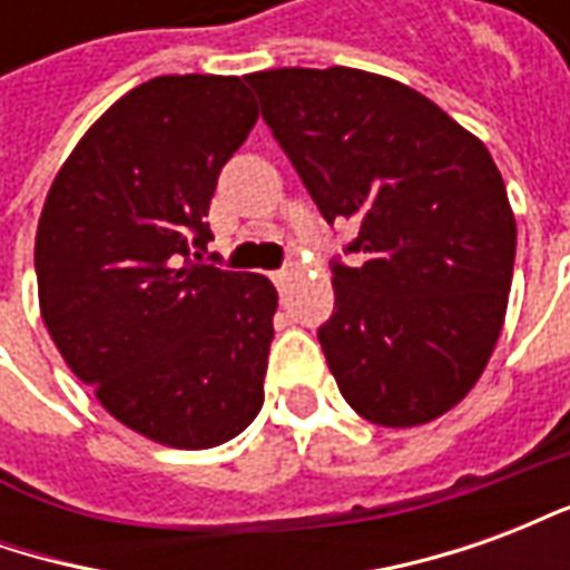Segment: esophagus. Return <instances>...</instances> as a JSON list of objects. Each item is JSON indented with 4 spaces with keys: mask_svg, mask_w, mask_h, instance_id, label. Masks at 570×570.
<instances>
[{
    "mask_svg": "<svg viewBox=\"0 0 570 570\" xmlns=\"http://www.w3.org/2000/svg\"><path fill=\"white\" fill-rule=\"evenodd\" d=\"M293 274H296V268H293V265H284V268H281V272L274 274V277H277V281H281V284H284V281H289V277H293Z\"/></svg>",
    "mask_w": 570,
    "mask_h": 570,
    "instance_id": "1",
    "label": "esophagus"
}]
</instances>
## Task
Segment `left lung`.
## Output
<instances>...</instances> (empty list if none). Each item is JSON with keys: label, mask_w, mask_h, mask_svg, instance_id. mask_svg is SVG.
<instances>
[{"label": "left lung", "mask_w": 570, "mask_h": 570, "mask_svg": "<svg viewBox=\"0 0 570 570\" xmlns=\"http://www.w3.org/2000/svg\"><path fill=\"white\" fill-rule=\"evenodd\" d=\"M262 118L321 207L354 223L317 330L347 406L415 428L458 406L501 335L515 219L489 149L424 94L363 69L247 76Z\"/></svg>", "instance_id": "obj_1"}]
</instances>
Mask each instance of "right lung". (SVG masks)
I'll use <instances>...</instances> for the list:
<instances>
[{"instance_id":"right-lung-1","label":"right lung","mask_w":570,"mask_h":570,"mask_svg":"<svg viewBox=\"0 0 570 570\" xmlns=\"http://www.w3.org/2000/svg\"><path fill=\"white\" fill-rule=\"evenodd\" d=\"M256 118L237 76L142 81L81 137L39 216L57 351L112 419L174 449L228 442L265 400L272 281L198 262L219 170Z\"/></svg>"}]
</instances>
